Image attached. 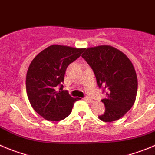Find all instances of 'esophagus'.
<instances>
[{
    "mask_svg": "<svg viewBox=\"0 0 155 155\" xmlns=\"http://www.w3.org/2000/svg\"><path fill=\"white\" fill-rule=\"evenodd\" d=\"M84 99L86 101H87V102H90V103H92V102H93V100H92V99H91V98H89V97H85L84 98Z\"/></svg>",
    "mask_w": 155,
    "mask_h": 155,
    "instance_id": "esophagus-1",
    "label": "esophagus"
}]
</instances>
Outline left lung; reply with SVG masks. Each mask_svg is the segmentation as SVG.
Returning <instances> with one entry per match:
<instances>
[{
  "instance_id": "1",
  "label": "left lung",
  "mask_w": 155,
  "mask_h": 155,
  "mask_svg": "<svg viewBox=\"0 0 155 155\" xmlns=\"http://www.w3.org/2000/svg\"><path fill=\"white\" fill-rule=\"evenodd\" d=\"M82 56L93 70L99 87L106 91V98L102 99L105 112L99 118L107 122L118 120L136 99L138 78L132 63L125 53L108 45L85 49Z\"/></svg>"
}]
</instances>
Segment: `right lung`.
<instances>
[{
	"label": "right lung",
	"instance_id": "obj_1",
	"mask_svg": "<svg viewBox=\"0 0 155 155\" xmlns=\"http://www.w3.org/2000/svg\"><path fill=\"white\" fill-rule=\"evenodd\" d=\"M85 48L52 45L42 50L29 66L26 89L34 110L44 119L58 121L66 118L79 99L71 97L63 88L66 68L81 56ZM62 90V89H61Z\"/></svg>",
	"mask_w": 155,
	"mask_h": 155
}]
</instances>
